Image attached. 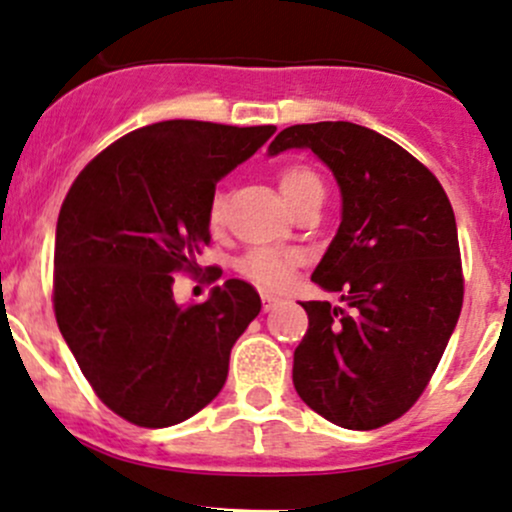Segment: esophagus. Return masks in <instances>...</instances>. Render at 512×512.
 Returning <instances> with one entry per match:
<instances>
[{
  "mask_svg": "<svg viewBox=\"0 0 512 512\" xmlns=\"http://www.w3.org/2000/svg\"><path fill=\"white\" fill-rule=\"evenodd\" d=\"M277 304H279V299L274 297V294H262V309L272 311Z\"/></svg>",
  "mask_w": 512,
  "mask_h": 512,
  "instance_id": "1",
  "label": "esophagus"
}]
</instances>
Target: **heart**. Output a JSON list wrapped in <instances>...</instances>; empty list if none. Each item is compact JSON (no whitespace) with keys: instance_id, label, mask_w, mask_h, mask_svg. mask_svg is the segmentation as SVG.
I'll return each mask as SVG.
<instances>
[{"instance_id":"obj_1","label":"heart","mask_w":512,"mask_h":512,"mask_svg":"<svg viewBox=\"0 0 512 512\" xmlns=\"http://www.w3.org/2000/svg\"><path fill=\"white\" fill-rule=\"evenodd\" d=\"M277 186L284 201L292 208L297 206L299 201H304L306 196H311V193L324 191L316 171L304 164L284 166L277 174ZM223 213L225 196L218 191L213 193L211 203H208V220H211V225L223 223ZM297 260V252L287 250V247H252V250L240 260V272L245 274V277H250L252 282L260 284V287L279 289L289 282V274H292V267L297 265Z\"/></svg>"}]
</instances>
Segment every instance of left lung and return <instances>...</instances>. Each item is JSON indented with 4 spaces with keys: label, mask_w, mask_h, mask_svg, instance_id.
Segmentation results:
<instances>
[{
    "label": "left lung",
    "mask_w": 512,
    "mask_h": 512,
    "mask_svg": "<svg viewBox=\"0 0 512 512\" xmlns=\"http://www.w3.org/2000/svg\"><path fill=\"white\" fill-rule=\"evenodd\" d=\"M311 149L341 188V225L314 279L343 306L301 301L299 397L328 422L378 429L417 402L464 304L459 233L437 176L353 122L282 129L267 154Z\"/></svg>",
    "instance_id": "obj_1"
}]
</instances>
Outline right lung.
Masks as SVG:
<instances>
[{"label": "right lung", "mask_w": 512, "mask_h": 512, "mask_svg": "<svg viewBox=\"0 0 512 512\" xmlns=\"http://www.w3.org/2000/svg\"><path fill=\"white\" fill-rule=\"evenodd\" d=\"M277 132L166 120L117 139L73 181L56 225L53 309L95 395L137 427L201 412L262 301L228 279L203 304L174 299L211 240L215 184Z\"/></svg>", "instance_id": "obj_1"}]
</instances>
